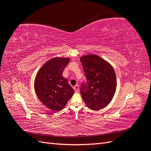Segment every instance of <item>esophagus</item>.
Segmentation results:
<instances>
[{
  "mask_svg": "<svg viewBox=\"0 0 151 151\" xmlns=\"http://www.w3.org/2000/svg\"><path fill=\"white\" fill-rule=\"evenodd\" d=\"M74 91H76V92H77V91H79V86L77 85H76L74 87Z\"/></svg>",
  "mask_w": 151,
  "mask_h": 151,
  "instance_id": "esophagus-1",
  "label": "esophagus"
}]
</instances>
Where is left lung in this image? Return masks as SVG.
Segmentation results:
<instances>
[{
  "label": "left lung",
  "instance_id": "obj_1",
  "mask_svg": "<svg viewBox=\"0 0 151 151\" xmlns=\"http://www.w3.org/2000/svg\"><path fill=\"white\" fill-rule=\"evenodd\" d=\"M86 83L81 86V94L86 106L98 111L111 102L116 88V74L113 67L96 55L81 57Z\"/></svg>",
  "mask_w": 151,
  "mask_h": 151
}]
</instances>
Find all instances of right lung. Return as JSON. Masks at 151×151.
I'll return each mask as SVG.
<instances>
[{
    "mask_svg": "<svg viewBox=\"0 0 151 151\" xmlns=\"http://www.w3.org/2000/svg\"><path fill=\"white\" fill-rule=\"evenodd\" d=\"M69 58L55 57L41 67L35 81L36 95L52 111L62 109L72 96L74 89L62 76Z\"/></svg>",
    "mask_w": 151,
    "mask_h": 151,
    "instance_id": "add662e5",
    "label": "right lung"
}]
</instances>
